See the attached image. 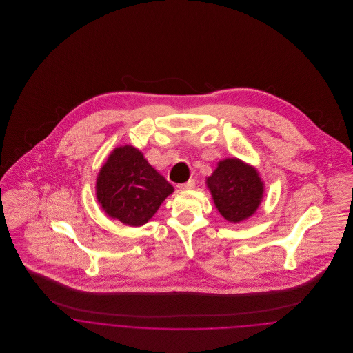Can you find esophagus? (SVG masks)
Returning <instances> with one entry per match:
<instances>
[{"label": "esophagus", "mask_w": 353, "mask_h": 353, "mask_svg": "<svg viewBox=\"0 0 353 353\" xmlns=\"http://www.w3.org/2000/svg\"><path fill=\"white\" fill-rule=\"evenodd\" d=\"M194 186H196V181H194V179H190V181H188L186 183L178 185V189H179V190H192V189H194Z\"/></svg>", "instance_id": "1"}]
</instances>
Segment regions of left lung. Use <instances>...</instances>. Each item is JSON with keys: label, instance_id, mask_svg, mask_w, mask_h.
I'll return each instance as SVG.
<instances>
[{"label": "left lung", "instance_id": "1", "mask_svg": "<svg viewBox=\"0 0 353 353\" xmlns=\"http://www.w3.org/2000/svg\"><path fill=\"white\" fill-rule=\"evenodd\" d=\"M205 183L216 209L230 223L252 217L263 200L265 183L258 170L238 157L220 160Z\"/></svg>", "mask_w": 353, "mask_h": 353}]
</instances>
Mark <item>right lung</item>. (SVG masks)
Masks as SVG:
<instances>
[{
  "label": "right lung",
  "instance_id": "obj_1",
  "mask_svg": "<svg viewBox=\"0 0 353 353\" xmlns=\"http://www.w3.org/2000/svg\"><path fill=\"white\" fill-rule=\"evenodd\" d=\"M97 200L111 219L129 227L147 224L174 188L133 145L114 148L97 178Z\"/></svg>",
  "mask_w": 353,
  "mask_h": 353
}]
</instances>
